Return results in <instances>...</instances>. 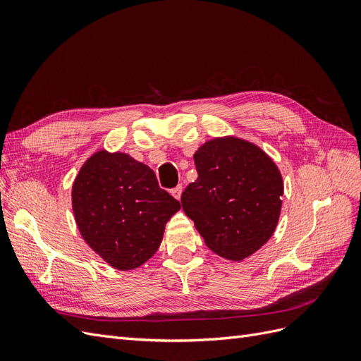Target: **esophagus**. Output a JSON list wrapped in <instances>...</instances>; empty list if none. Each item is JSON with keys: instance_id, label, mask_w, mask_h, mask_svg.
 Instances as JSON below:
<instances>
[{"instance_id": "34e87169", "label": "esophagus", "mask_w": 361, "mask_h": 361, "mask_svg": "<svg viewBox=\"0 0 361 361\" xmlns=\"http://www.w3.org/2000/svg\"><path fill=\"white\" fill-rule=\"evenodd\" d=\"M171 195H173V197L176 199V200H180V195H182V185H178L176 188H173V190H171Z\"/></svg>"}]
</instances>
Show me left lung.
I'll return each instance as SVG.
<instances>
[{
  "instance_id": "obj_1",
  "label": "left lung",
  "mask_w": 361,
  "mask_h": 361,
  "mask_svg": "<svg viewBox=\"0 0 361 361\" xmlns=\"http://www.w3.org/2000/svg\"><path fill=\"white\" fill-rule=\"evenodd\" d=\"M199 178L182 194V207L207 248L239 262L274 235L283 178L265 150L236 135L215 137L195 150Z\"/></svg>"
}]
</instances>
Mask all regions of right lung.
Returning a JSON list of instances; mask_svg holds the SVG:
<instances>
[{
	"label": "right lung",
	"instance_id": "add662e5",
	"mask_svg": "<svg viewBox=\"0 0 361 361\" xmlns=\"http://www.w3.org/2000/svg\"><path fill=\"white\" fill-rule=\"evenodd\" d=\"M180 203L158 187L154 170L125 152L99 149L72 183L78 231L108 265L129 271L157 253L166 224Z\"/></svg>",
	"mask_w": 361,
	"mask_h": 361
}]
</instances>
